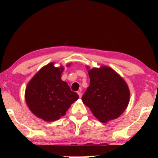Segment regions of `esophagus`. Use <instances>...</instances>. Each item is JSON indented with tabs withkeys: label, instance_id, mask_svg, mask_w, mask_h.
<instances>
[{
	"label": "esophagus",
	"instance_id": "esophagus-1",
	"mask_svg": "<svg viewBox=\"0 0 158 158\" xmlns=\"http://www.w3.org/2000/svg\"><path fill=\"white\" fill-rule=\"evenodd\" d=\"M77 94H78V95H79V97L80 98H81V96H82V93H81V92H80V91H78V92H77Z\"/></svg>",
	"mask_w": 158,
	"mask_h": 158
}]
</instances>
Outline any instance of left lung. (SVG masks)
Masks as SVG:
<instances>
[{"mask_svg": "<svg viewBox=\"0 0 158 158\" xmlns=\"http://www.w3.org/2000/svg\"><path fill=\"white\" fill-rule=\"evenodd\" d=\"M89 75L90 85L82 96L83 103L102 123L117 118L129 103L130 90L126 82L107 66L90 69Z\"/></svg>", "mask_w": 158, "mask_h": 158, "instance_id": "left-lung-1", "label": "left lung"}]
</instances>
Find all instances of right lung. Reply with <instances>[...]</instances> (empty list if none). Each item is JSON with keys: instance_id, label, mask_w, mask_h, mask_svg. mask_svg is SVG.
I'll use <instances>...</instances> for the list:
<instances>
[{"instance_id": "add662e5", "label": "right lung", "mask_w": 158, "mask_h": 158, "mask_svg": "<svg viewBox=\"0 0 158 158\" xmlns=\"http://www.w3.org/2000/svg\"><path fill=\"white\" fill-rule=\"evenodd\" d=\"M63 69V66L54 67L53 63L48 64L36 73L26 88L25 100L29 109L45 121H54L65 116L79 98L61 79Z\"/></svg>"}]
</instances>
